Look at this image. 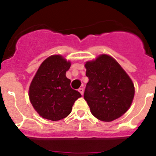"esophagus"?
I'll return each mask as SVG.
<instances>
[{"label": "esophagus", "instance_id": "esophagus-1", "mask_svg": "<svg viewBox=\"0 0 156 156\" xmlns=\"http://www.w3.org/2000/svg\"><path fill=\"white\" fill-rule=\"evenodd\" d=\"M78 92H79L80 94H81V95H83V92H84V90H83V88H80L79 89H78Z\"/></svg>", "mask_w": 156, "mask_h": 156}]
</instances>
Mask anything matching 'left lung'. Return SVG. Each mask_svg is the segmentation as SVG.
Returning <instances> with one entry per match:
<instances>
[{
  "mask_svg": "<svg viewBox=\"0 0 156 156\" xmlns=\"http://www.w3.org/2000/svg\"><path fill=\"white\" fill-rule=\"evenodd\" d=\"M84 99L97 119L111 122L120 117L130 108L135 89L128 75L110 55L103 54L85 64Z\"/></svg>",
  "mask_w": 156,
  "mask_h": 156,
  "instance_id": "8db88e82",
  "label": "left lung"
}]
</instances>
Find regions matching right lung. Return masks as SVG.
<instances>
[{"label": "right lung", "instance_id": "add662e5", "mask_svg": "<svg viewBox=\"0 0 156 156\" xmlns=\"http://www.w3.org/2000/svg\"><path fill=\"white\" fill-rule=\"evenodd\" d=\"M71 64L60 55L48 57L42 62L29 87L32 105L44 119L57 121L67 117L73 105L81 97L71 88L66 72Z\"/></svg>", "mask_w": 156, "mask_h": 156}]
</instances>
